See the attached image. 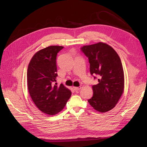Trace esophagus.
Returning <instances> with one entry per match:
<instances>
[{"mask_svg":"<svg viewBox=\"0 0 147 147\" xmlns=\"http://www.w3.org/2000/svg\"><path fill=\"white\" fill-rule=\"evenodd\" d=\"M73 88L74 89L75 91H78V90H80L81 87H80V86H78V87H75V86H74Z\"/></svg>","mask_w":147,"mask_h":147,"instance_id":"34e87169","label":"esophagus"}]
</instances>
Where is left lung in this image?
Returning <instances> with one entry per match:
<instances>
[{"label":"left lung","mask_w":147,"mask_h":147,"mask_svg":"<svg viewBox=\"0 0 147 147\" xmlns=\"http://www.w3.org/2000/svg\"><path fill=\"white\" fill-rule=\"evenodd\" d=\"M81 50L88 57L91 74L99 78V83L92 85L93 96L88 101L96 111L108 112L116 106L124 91L121 59L112 47L103 42L83 46Z\"/></svg>","instance_id":"8db88e82"}]
</instances>
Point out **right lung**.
<instances>
[{"label":"right lung","instance_id":"1","mask_svg":"<svg viewBox=\"0 0 147 147\" xmlns=\"http://www.w3.org/2000/svg\"><path fill=\"white\" fill-rule=\"evenodd\" d=\"M64 47L52 45L37 51L28 65L27 83L30 96L44 113L54 115L64 109L72 94L61 84L57 85L56 56Z\"/></svg>","mask_w":147,"mask_h":147}]
</instances>
